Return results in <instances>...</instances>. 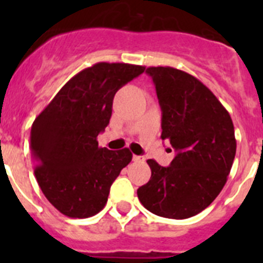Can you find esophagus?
<instances>
[{
  "instance_id": "34e87169",
  "label": "esophagus",
  "mask_w": 263,
  "mask_h": 263,
  "mask_svg": "<svg viewBox=\"0 0 263 263\" xmlns=\"http://www.w3.org/2000/svg\"><path fill=\"white\" fill-rule=\"evenodd\" d=\"M134 162H139V163H143L145 162V157L143 155H133Z\"/></svg>"
}]
</instances>
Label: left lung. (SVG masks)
<instances>
[{"mask_svg":"<svg viewBox=\"0 0 263 263\" xmlns=\"http://www.w3.org/2000/svg\"><path fill=\"white\" fill-rule=\"evenodd\" d=\"M162 109V136L175 148L168 167L148 159L152 178L137 190L152 213L192 217L221 192L236 155V138L227 109L200 80L173 67H148Z\"/></svg>","mask_w":263,"mask_h":263,"instance_id":"8db88e82","label":"left lung"}]
</instances>
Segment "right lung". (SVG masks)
Here are the masks:
<instances>
[{"label":"right lung","instance_id":"obj_1","mask_svg":"<svg viewBox=\"0 0 263 263\" xmlns=\"http://www.w3.org/2000/svg\"><path fill=\"white\" fill-rule=\"evenodd\" d=\"M145 71L127 63H96L69 79L32 122L30 150L42 192L60 213L95 216L111 183L133 158L129 148L100 147L115 95Z\"/></svg>","mask_w":263,"mask_h":263}]
</instances>
